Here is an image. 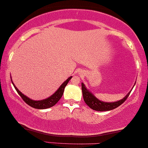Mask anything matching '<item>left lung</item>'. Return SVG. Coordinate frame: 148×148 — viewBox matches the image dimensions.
<instances>
[{"label": "left lung", "instance_id": "left-lung-1", "mask_svg": "<svg viewBox=\"0 0 148 148\" xmlns=\"http://www.w3.org/2000/svg\"><path fill=\"white\" fill-rule=\"evenodd\" d=\"M82 94L84 100L86 102V104L90 107V108L96 111H108L111 110L113 109L117 108L120 106L127 100L129 94L131 92V90L125 96V98H123L122 100L117 101L114 102H102L94 96V95L90 92L86 87L85 86L84 84L82 83Z\"/></svg>", "mask_w": 148, "mask_h": 148}]
</instances>
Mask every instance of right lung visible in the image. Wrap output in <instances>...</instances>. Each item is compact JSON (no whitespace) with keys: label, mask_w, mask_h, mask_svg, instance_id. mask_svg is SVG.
<instances>
[{"label":"right lung","mask_w":148,"mask_h":148,"mask_svg":"<svg viewBox=\"0 0 148 148\" xmlns=\"http://www.w3.org/2000/svg\"><path fill=\"white\" fill-rule=\"evenodd\" d=\"M71 78H72V76L70 77H69L65 82L62 83V84L59 87V88H58V90L56 91L55 93H54L51 96L48 97V98L44 99V100H32V99L29 98L28 97L22 94V93L20 92L17 88H16V86H15V84H13L12 79H11V82L13 85L14 88H15L16 91H17L18 94H19V96L21 97V98L23 99V101L26 103V104L29 105L31 107H33V108H36V109H46V108H50V107L54 106V105L58 102V100L61 98L62 94H63L64 88H65V86L67 85L68 82H69Z\"/></svg>","instance_id":"right-lung-1"}]
</instances>
